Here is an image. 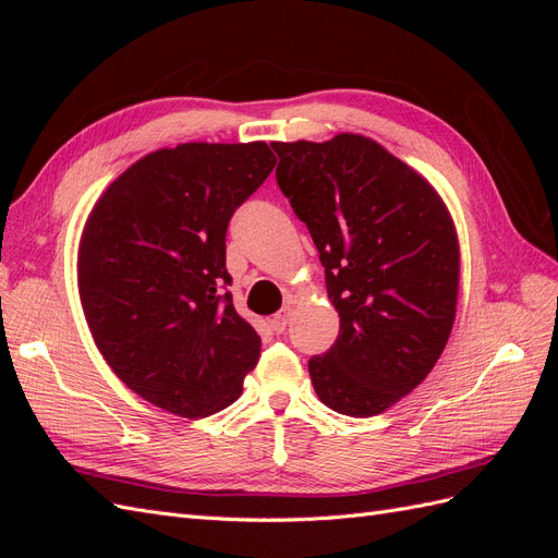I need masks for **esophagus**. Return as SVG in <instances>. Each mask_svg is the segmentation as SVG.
Masks as SVG:
<instances>
[{"label":"esophagus","mask_w":558,"mask_h":558,"mask_svg":"<svg viewBox=\"0 0 558 558\" xmlns=\"http://www.w3.org/2000/svg\"><path fill=\"white\" fill-rule=\"evenodd\" d=\"M291 314H293V310H291V307H281L272 318H269V326H272V330H275V332H283V330H286V326H289Z\"/></svg>","instance_id":"1"}]
</instances>
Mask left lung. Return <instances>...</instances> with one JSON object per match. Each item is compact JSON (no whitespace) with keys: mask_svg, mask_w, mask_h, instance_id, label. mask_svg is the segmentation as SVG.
Here are the masks:
<instances>
[{"mask_svg":"<svg viewBox=\"0 0 558 558\" xmlns=\"http://www.w3.org/2000/svg\"><path fill=\"white\" fill-rule=\"evenodd\" d=\"M272 148L340 314L335 344L310 359L314 391L340 414H381L426 379L449 340L461 265L451 216L424 177L361 134Z\"/></svg>","mask_w":558,"mask_h":558,"instance_id":"1","label":"left lung"}]
</instances>
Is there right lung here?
Masks as SVG:
<instances>
[{
	"label": "right lung",
	"instance_id": "obj_1",
	"mask_svg": "<svg viewBox=\"0 0 558 558\" xmlns=\"http://www.w3.org/2000/svg\"><path fill=\"white\" fill-rule=\"evenodd\" d=\"M265 142L160 148L97 199L78 248L83 314L128 388L179 416L242 396L260 337L232 305L226 230L275 170Z\"/></svg>",
	"mask_w": 558,
	"mask_h": 558
}]
</instances>
